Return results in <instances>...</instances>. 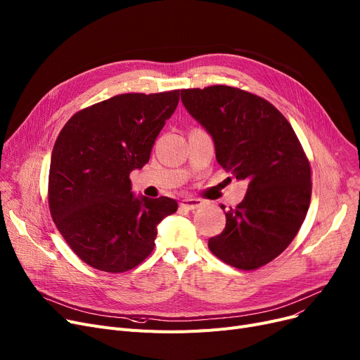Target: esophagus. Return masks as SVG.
I'll list each match as a JSON object with an SVG mask.
<instances>
[{
  "label": "esophagus",
  "instance_id": "34e87169",
  "mask_svg": "<svg viewBox=\"0 0 360 360\" xmlns=\"http://www.w3.org/2000/svg\"><path fill=\"white\" fill-rule=\"evenodd\" d=\"M201 205H202L201 200L193 198V197H186V198H184V200L181 201V206H182L184 209H188V210H195V209L201 207Z\"/></svg>",
  "mask_w": 360,
  "mask_h": 360
}]
</instances>
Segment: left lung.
<instances>
[{"label": "left lung", "mask_w": 360, "mask_h": 360, "mask_svg": "<svg viewBox=\"0 0 360 360\" xmlns=\"http://www.w3.org/2000/svg\"><path fill=\"white\" fill-rule=\"evenodd\" d=\"M188 113L213 138L216 160L248 186L210 252L243 271L279 256L299 232L311 195L310 163L288 120L252 92L226 85L181 89Z\"/></svg>", "instance_id": "8db88e82"}]
</instances>
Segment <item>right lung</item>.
Here are the masks:
<instances>
[{
    "instance_id": "1",
    "label": "right lung",
    "mask_w": 360,
    "mask_h": 360,
    "mask_svg": "<svg viewBox=\"0 0 360 360\" xmlns=\"http://www.w3.org/2000/svg\"><path fill=\"white\" fill-rule=\"evenodd\" d=\"M179 89L120 94L75 113L51 153L49 206L75 255L104 272H127L154 248L158 225L178 210L174 198L135 197L129 174L148 160L174 115Z\"/></svg>"
}]
</instances>
